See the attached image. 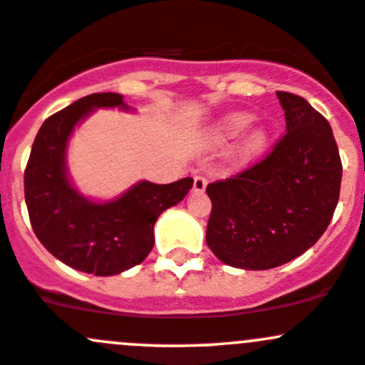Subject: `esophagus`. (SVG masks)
Returning <instances> with one entry per match:
<instances>
[{
	"label": "esophagus",
	"instance_id": "obj_1",
	"mask_svg": "<svg viewBox=\"0 0 365 365\" xmlns=\"http://www.w3.org/2000/svg\"><path fill=\"white\" fill-rule=\"evenodd\" d=\"M206 183H208V180H206L205 176H201V175L194 176V185H192V190H194V192H205Z\"/></svg>",
	"mask_w": 365,
	"mask_h": 365
}]
</instances>
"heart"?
I'll list each match as a JSON object with an SVG mask.
<instances>
[{
	"instance_id": "b5f03b06",
	"label": "heart",
	"mask_w": 365,
	"mask_h": 365,
	"mask_svg": "<svg viewBox=\"0 0 365 365\" xmlns=\"http://www.w3.org/2000/svg\"><path fill=\"white\" fill-rule=\"evenodd\" d=\"M254 121V116L249 113H233L230 116H226L224 120L219 121L215 128L217 139H233L237 135H240L245 128L249 127ZM268 143V132L264 128H256L252 130L247 138L244 139L240 146V152L245 157H254L259 152H263L264 146Z\"/></svg>"
}]
</instances>
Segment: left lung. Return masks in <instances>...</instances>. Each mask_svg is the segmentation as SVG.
I'll return each instance as SVG.
<instances>
[{
    "mask_svg": "<svg viewBox=\"0 0 365 365\" xmlns=\"http://www.w3.org/2000/svg\"><path fill=\"white\" fill-rule=\"evenodd\" d=\"M286 134L245 171L206 187V244L222 263L268 270L318 242L339 201L342 165L329 121L305 98L277 91Z\"/></svg>",
    "mask_w": 365,
    "mask_h": 365,
    "instance_id": "1",
    "label": "left lung"
}]
</instances>
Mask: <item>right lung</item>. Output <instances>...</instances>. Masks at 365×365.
<instances>
[{"mask_svg":"<svg viewBox=\"0 0 365 365\" xmlns=\"http://www.w3.org/2000/svg\"><path fill=\"white\" fill-rule=\"evenodd\" d=\"M113 108L130 109L120 93H93L47 118L24 171L26 206L40 244L68 267L98 277L141 263L155 244V220L178 205L194 183L192 178L168 185L141 180L109 201L83 196L70 182L68 141L91 113Z\"/></svg>","mask_w":365,"mask_h":365,"instance_id":"obj_1","label":"right lung"}]
</instances>
